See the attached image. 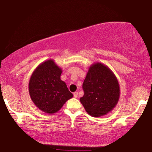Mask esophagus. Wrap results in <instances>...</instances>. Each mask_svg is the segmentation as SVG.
I'll return each mask as SVG.
<instances>
[{
  "mask_svg": "<svg viewBox=\"0 0 152 152\" xmlns=\"http://www.w3.org/2000/svg\"><path fill=\"white\" fill-rule=\"evenodd\" d=\"M78 93L77 92V91L74 93V98H76L77 97H78Z\"/></svg>",
  "mask_w": 152,
  "mask_h": 152,
  "instance_id": "34e87169",
  "label": "esophagus"
}]
</instances>
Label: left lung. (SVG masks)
<instances>
[{
	"instance_id": "8db88e82",
	"label": "left lung",
	"mask_w": 152,
	"mask_h": 152,
	"mask_svg": "<svg viewBox=\"0 0 152 152\" xmlns=\"http://www.w3.org/2000/svg\"><path fill=\"white\" fill-rule=\"evenodd\" d=\"M83 89L84 96L80 101L91 116L99 117L107 115L118 103V80L112 70L102 63H95L89 67Z\"/></svg>"
}]
</instances>
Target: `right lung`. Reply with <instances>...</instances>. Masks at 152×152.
I'll return each instance as SVG.
<instances>
[{
  "label": "right lung",
  "instance_id": "obj_1",
  "mask_svg": "<svg viewBox=\"0 0 152 152\" xmlns=\"http://www.w3.org/2000/svg\"><path fill=\"white\" fill-rule=\"evenodd\" d=\"M62 69L53 59L42 62L34 70L28 83L31 100L42 111L58 112L73 94L61 80Z\"/></svg>",
  "mask_w": 152,
  "mask_h": 152
}]
</instances>
